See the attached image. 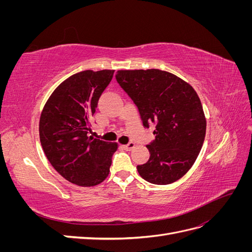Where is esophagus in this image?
<instances>
[{
  "mask_svg": "<svg viewBox=\"0 0 252 252\" xmlns=\"http://www.w3.org/2000/svg\"><path fill=\"white\" fill-rule=\"evenodd\" d=\"M134 143H132V142H130V143H128V144H126V145H124L123 146V148L126 150V151H130V150H132L133 148H134Z\"/></svg>",
  "mask_w": 252,
  "mask_h": 252,
  "instance_id": "esophagus-1",
  "label": "esophagus"
}]
</instances>
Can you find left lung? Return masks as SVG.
I'll return each instance as SVG.
<instances>
[{
    "instance_id": "left-lung-1",
    "label": "left lung",
    "mask_w": 252,
    "mask_h": 252,
    "mask_svg": "<svg viewBox=\"0 0 252 252\" xmlns=\"http://www.w3.org/2000/svg\"><path fill=\"white\" fill-rule=\"evenodd\" d=\"M116 79L138 107L143 126H155L156 140L146 145L150 157L136 166L139 174L156 185L178 181L195 162L206 134V119L194 89L159 69L119 70Z\"/></svg>"
}]
</instances>
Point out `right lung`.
<instances>
[{
  "instance_id": "1",
  "label": "right lung",
  "mask_w": 252,
  "mask_h": 252,
  "mask_svg": "<svg viewBox=\"0 0 252 252\" xmlns=\"http://www.w3.org/2000/svg\"><path fill=\"white\" fill-rule=\"evenodd\" d=\"M114 70H85L53 91L40 118V141L48 161L64 179L83 187L108 177L117 143L89 136L90 120Z\"/></svg>"
}]
</instances>
